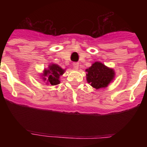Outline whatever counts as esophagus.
<instances>
[{"mask_svg":"<svg viewBox=\"0 0 147 147\" xmlns=\"http://www.w3.org/2000/svg\"><path fill=\"white\" fill-rule=\"evenodd\" d=\"M73 66L74 67V69L77 70L78 68H79V63H78V62H74V63H73Z\"/></svg>","mask_w":147,"mask_h":147,"instance_id":"34e87169","label":"esophagus"}]
</instances>
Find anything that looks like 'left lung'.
I'll use <instances>...</instances> for the list:
<instances>
[{"label": "left lung", "instance_id": "1", "mask_svg": "<svg viewBox=\"0 0 147 147\" xmlns=\"http://www.w3.org/2000/svg\"><path fill=\"white\" fill-rule=\"evenodd\" d=\"M85 71L87 81L96 89L107 87L115 76L113 70L98 62H94Z\"/></svg>", "mask_w": 147, "mask_h": 147}]
</instances>
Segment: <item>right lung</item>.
<instances>
[{"mask_svg": "<svg viewBox=\"0 0 147 147\" xmlns=\"http://www.w3.org/2000/svg\"><path fill=\"white\" fill-rule=\"evenodd\" d=\"M64 70L62 69L59 65L55 64H53L49 66V68L48 70H45L43 76H47V77H43L44 80H47V82L51 84V85H58L60 82L59 79L61 75L63 74Z\"/></svg>", "mask_w": 147, "mask_h": 147, "instance_id": "add662e5", "label": "right lung"}]
</instances>
